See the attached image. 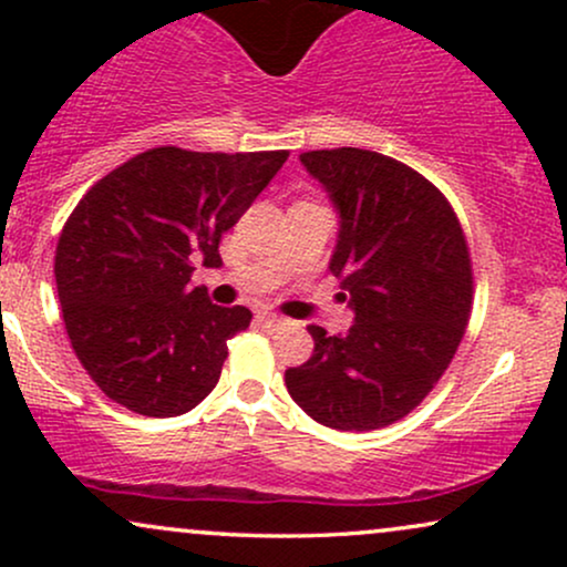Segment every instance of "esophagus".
<instances>
[{
  "label": "esophagus",
  "mask_w": 567,
  "mask_h": 567,
  "mask_svg": "<svg viewBox=\"0 0 567 567\" xmlns=\"http://www.w3.org/2000/svg\"><path fill=\"white\" fill-rule=\"evenodd\" d=\"M256 322H258V324H261V328H271V330L282 328V324H285V320H282V317L271 315V311H264V315H258V317H256Z\"/></svg>",
  "instance_id": "esophagus-1"
}]
</instances>
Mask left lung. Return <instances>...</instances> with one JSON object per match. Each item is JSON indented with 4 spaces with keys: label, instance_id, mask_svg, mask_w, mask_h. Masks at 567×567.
<instances>
[{
    "label": "left lung",
    "instance_id": "obj_1",
    "mask_svg": "<svg viewBox=\"0 0 567 567\" xmlns=\"http://www.w3.org/2000/svg\"><path fill=\"white\" fill-rule=\"evenodd\" d=\"M301 162L341 213L330 271L354 324L347 336L309 324L315 354L285 383L317 424L373 432L419 408L451 365L474 303L470 245L445 194L405 162L351 146Z\"/></svg>",
    "mask_w": 567,
    "mask_h": 567
}]
</instances>
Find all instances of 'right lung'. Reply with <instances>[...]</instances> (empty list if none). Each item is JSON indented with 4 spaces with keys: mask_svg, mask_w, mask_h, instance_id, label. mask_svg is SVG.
Returning a JSON list of instances; mask_svg holds the SVG:
<instances>
[{
    "mask_svg": "<svg viewBox=\"0 0 567 567\" xmlns=\"http://www.w3.org/2000/svg\"><path fill=\"white\" fill-rule=\"evenodd\" d=\"M288 157L157 146L76 202L58 237L55 285L71 349L109 400L171 419L213 392L226 341L252 315L192 288L194 264L220 266V237Z\"/></svg>",
    "mask_w": 567,
    "mask_h": 567,
    "instance_id": "obj_1",
    "label": "right lung"
}]
</instances>
